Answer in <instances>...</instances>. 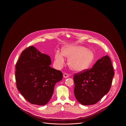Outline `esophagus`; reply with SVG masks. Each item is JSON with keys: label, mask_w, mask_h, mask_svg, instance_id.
<instances>
[{"label": "esophagus", "mask_w": 126, "mask_h": 126, "mask_svg": "<svg viewBox=\"0 0 126 126\" xmlns=\"http://www.w3.org/2000/svg\"><path fill=\"white\" fill-rule=\"evenodd\" d=\"M69 76V75L66 73H64L63 75V77L64 78H68Z\"/></svg>", "instance_id": "1"}]
</instances>
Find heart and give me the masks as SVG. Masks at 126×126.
Returning <instances> with one entry per match:
<instances>
[{"label":"heart","instance_id":"obj_1","mask_svg":"<svg viewBox=\"0 0 126 126\" xmlns=\"http://www.w3.org/2000/svg\"><path fill=\"white\" fill-rule=\"evenodd\" d=\"M68 59V65L74 71L80 72L88 69L94 60L93 51L78 45L67 46L63 49L62 53L57 51L55 55V63L59 67L65 64V58Z\"/></svg>","mask_w":126,"mask_h":126}]
</instances>
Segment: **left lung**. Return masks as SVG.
<instances>
[{"label":"left lung","instance_id":"obj_1","mask_svg":"<svg viewBox=\"0 0 126 126\" xmlns=\"http://www.w3.org/2000/svg\"><path fill=\"white\" fill-rule=\"evenodd\" d=\"M114 75L110 58L107 55L102 57L90 70L75 74L76 98L83 105L96 103L109 92Z\"/></svg>","mask_w":126,"mask_h":126}]
</instances>
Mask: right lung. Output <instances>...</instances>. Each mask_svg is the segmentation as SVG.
<instances>
[{
	"mask_svg": "<svg viewBox=\"0 0 126 126\" xmlns=\"http://www.w3.org/2000/svg\"><path fill=\"white\" fill-rule=\"evenodd\" d=\"M50 57L33 46L24 50L16 66V80L19 92L32 104L45 105L50 99L56 83L63 79L61 71L50 67Z\"/></svg>",
	"mask_w": 126,
	"mask_h": 126,
	"instance_id": "1",
	"label": "right lung"
}]
</instances>
